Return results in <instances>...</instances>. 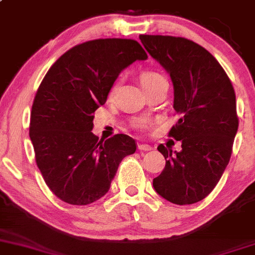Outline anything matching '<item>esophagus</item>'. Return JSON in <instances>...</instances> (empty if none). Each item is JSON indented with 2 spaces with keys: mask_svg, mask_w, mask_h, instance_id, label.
Instances as JSON below:
<instances>
[{
  "mask_svg": "<svg viewBox=\"0 0 255 255\" xmlns=\"http://www.w3.org/2000/svg\"><path fill=\"white\" fill-rule=\"evenodd\" d=\"M137 148L140 149V151H151L152 149V147L149 146V145H146V143H140V145L137 146Z\"/></svg>",
  "mask_w": 255,
  "mask_h": 255,
  "instance_id": "34e87169",
  "label": "esophagus"
}]
</instances>
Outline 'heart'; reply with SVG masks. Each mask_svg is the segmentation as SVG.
I'll return each mask as SVG.
<instances>
[{
    "label": "heart",
    "instance_id": "b5f03b06",
    "mask_svg": "<svg viewBox=\"0 0 255 255\" xmlns=\"http://www.w3.org/2000/svg\"><path fill=\"white\" fill-rule=\"evenodd\" d=\"M162 78H164V77L162 75H159V73L152 72V71H146V72H143L142 75H141V85H142V87H145V86L149 85V83L156 82V81L162 80ZM115 89H117V85L113 86L112 94L114 93ZM141 125H143V123H141Z\"/></svg>",
    "mask_w": 255,
    "mask_h": 255
}]
</instances>
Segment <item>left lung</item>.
<instances>
[{"mask_svg": "<svg viewBox=\"0 0 255 255\" xmlns=\"http://www.w3.org/2000/svg\"><path fill=\"white\" fill-rule=\"evenodd\" d=\"M140 40L169 73L173 108L180 118L169 136L182 149L157 147L166 167L153 188L169 203L195 204L214 190L230 162L238 130L235 89L219 61L199 44L169 35H140Z\"/></svg>", "mask_w": 255, "mask_h": 255, "instance_id": "8db88e82", "label": "left lung"}]
</instances>
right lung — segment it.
Here are the masks:
<instances>
[{"instance_id": "add662e5", "label": "right lung", "mask_w": 255, "mask_h": 255, "mask_svg": "<svg viewBox=\"0 0 255 255\" xmlns=\"http://www.w3.org/2000/svg\"><path fill=\"white\" fill-rule=\"evenodd\" d=\"M146 59L136 40L97 39L65 52L41 81L29 136L46 185L65 203L88 205L106 195L120 162L135 153V140L124 133L98 141L93 113L120 72Z\"/></svg>"}]
</instances>
